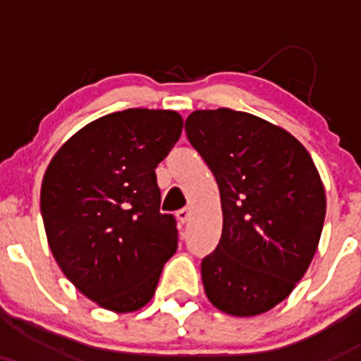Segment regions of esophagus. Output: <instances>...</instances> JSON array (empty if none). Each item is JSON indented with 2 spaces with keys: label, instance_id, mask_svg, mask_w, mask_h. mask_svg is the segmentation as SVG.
<instances>
[{
  "label": "esophagus",
  "instance_id": "34e87169",
  "mask_svg": "<svg viewBox=\"0 0 361 361\" xmlns=\"http://www.w3.org/2000/svg\"><path fill=\"white\" fill-rule=\"evenodd\" d=\"M190 215H192V210H190V207H185V209L178 210V212H176V217H178V221H180V222H183V224L190 221Z\"/></svg>",
  "mask_w": 361,
  "mask_h": 361
}]
</instances>
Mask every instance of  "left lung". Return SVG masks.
<instances>
[{
    "instance_id": "1",
    "label": "left lung",
    "mask_w": 361,
    "mask_h": 361,
    "mask_svg": "<svg viewBox=\"0 0 361 361\" xmlns=\"http://www.w3.org/2000/svg\"><path fill=\"white\" fill-rule=\"evenodd\" d=\"M185 130L221 193V241L202 259L207 297L229 316L268 312L317 251L326 192L316 164L290 132L246 111L195 110Z\"/></svg>"
}]
</instances>
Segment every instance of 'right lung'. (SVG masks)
Listing matches in <instances>:
<instances>
[{
    "label": "right lung",
    "mask_w": 361,
    "mask_h": 361,
    "mask_svg": "<svg viewBox=\"0 0 361 361\" xmlns=\"http://www.w3.org/2000/svg\"><path fill=\"white\" fill-rule=\"evenodd\" d=\"M181 128L173 110L115 111L66 140L45 169L40 212L49 247L66 279L103 309L144 307L175 255L176 221L159 212L154 169Z\"/></svg>",
    "instance_id": "add662e5"
}]
</instances>
